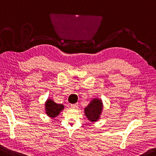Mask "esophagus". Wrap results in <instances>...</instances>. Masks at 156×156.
I'll use <instances>...</instances> for the list:
<instances>
[{"instance_id":"34e87169","label":"esophagus","mask_w":156,"mask_h":156,"mask_svg":"<svg viewBox=\"0 0 156 156\" xmlns=\"http://www.w3.org/2000/svg\"><path fill=\"white\" fill-rule=\"evenodd\" d=\"M70 106H71L73 108H78V104H77V103H76V104H71Z\"/></svg>"}]
</instances>
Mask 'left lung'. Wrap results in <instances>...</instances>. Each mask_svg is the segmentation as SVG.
Instances as JSON below:
<instances>
[{
	"mask_svg": "<svg viewBox=\"0 0 156 156\" xmlns=\"http://www.w3.org/2000/svg\"><path fill=\"white\" fill-rule=\"evenodd\" d=\"M103 108L102 100L97 98H93L84 108L85 115L90 122H96L100 119Z\"/></svg>",
	"mask_w": 156,
	"mask_h": 156,
	"instance_id": "1",
	"label": "left lung"
}]
</instances>
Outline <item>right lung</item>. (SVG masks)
<instances>
[{
    "label": "right lung",
    "mask_w": 156,
    "mask_h": 156,
    "mask_svg": "<svg viewBox=\"0 0 156 156\" xmlns=\"http://www.w3.org/2000/svg\"><path fill=\"white\" fill-rule=\"evenodd\" d=\"M64 109V105L58 104L51 98L47 99L45 103V113L50 118H55L59 115V113Z\"/></svg>",
    "instance_id": "obj_1"
}]
</instances>
